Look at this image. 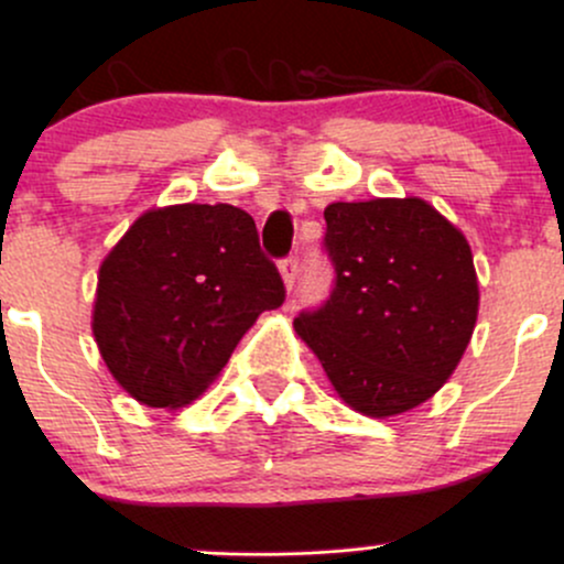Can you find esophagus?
Segmentation results:
<instances>
[{
    "mask_svg": "<svg viewBox=\"0 0 564 564\" xmlns=\"http://www.w3.org/2000/svg\"><path fill=\"white\" fill-rule=\"evenodd\" d=\"M281 275H283V283H286V289L289 291L294 289L296 278H300V257L289 254L286 260H281Z\"/></svg>",
    "mask_w": 564,
    "mask_h": 564,
    "instance_id": "1",
    "label": "esophagus"
}]
</instances>
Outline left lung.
<instances>
[{"mask_svg":"<svg viewBox=\"0 0 564 564\" xmlns=\"http://www.w3.org/2000/svg\"><path fill=\"white\" fill-rule=\"evenodd\" d=\"M334 286L296 334L349 408L384 419L430 400L462 360L477 321L467 238L422 198L326 206Z\"/></svg>","mask_w":564,"mask_h":564,"instance_id":"1","label":"left lung"}]
</instances>
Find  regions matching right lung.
I'll return each mask as SVG.
<instances>
[{"label": "right lung", "mask_w": 564, "mask_h": 564, "mask_svg": "<svg viewBox=\"0 0 564 564\" xmlns=\"http://www.w3.org/2000/svg\"><path fill=\"white\" fill-rule=\"evenodd\" d=\"M283 300V278L251 215L230 204L166 206L145 212L102 262L93 332L132 398L180 408Z\"/></svg>", "instance_id": "1"}]
</instances>
